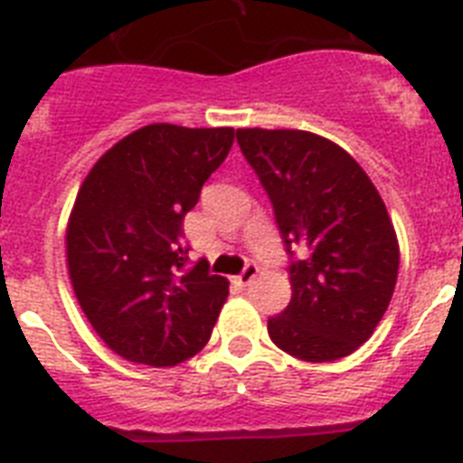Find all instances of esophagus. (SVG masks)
I'll list each match as a JSON object with an SVG mask.
<instances>
[{
	"instance_id": "1",
	"label": "esophagus",
	"mask_w": 463,
	"mask_h": 463,
	"mask_svg": "<svg viewBox=\"0 0 463 463\" xmlns=\"http://www.w3.org/2000/svg\"><path fill=\"white\" fill-rule=\"evenodd\" d=\"M258 265H255V262H248L246 267H243V272L239 274V277H236V284L239 286H248L250 284V281H253L255 277H258Z\"/></svg>"
}]
</instances>
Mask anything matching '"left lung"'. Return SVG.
<instances>
[{
	"instance_id": "1",
	"label": "left lung",
	"mask_w": 463,
	"mask_h": 463,
	"mask_svg": "<svg viewBox=\"0 0 463 463\" xmlns=\"http://www.w3.org/2000/svg\"><path fill=\"white\" fill-rule=\"evenodd\" d=\"M293 260L291 303L267 322L274 345L334 362L369 341L391 305L400 246L383 198L338 144L303 129H236Z\"/></svg>"
}]
</instances>
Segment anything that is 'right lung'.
I'll return each mask as SVG.
<instances>
[{
    "mask_svg": "<svg viewBox=\"0 0 463 463\" xmlns=\"http://www.w3.org/2000/svg\"><path fill=\"white\" fill-rule=\"evenodd\" d=\"M234 144L232 128L137 129L94 163L72 205V291L116 354L175 366L203 350L229 296L208 260L189 262L184 215Z\"/></svg>",
    "mask_w": 463,
    "mask_h": 463,
    "instance_id": "1",
    "label": "right lung"
}]
</instances>
